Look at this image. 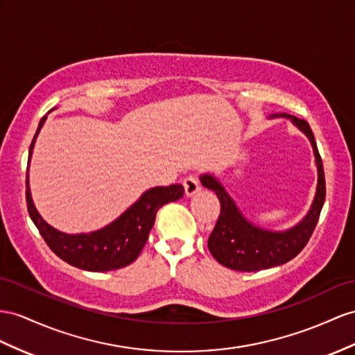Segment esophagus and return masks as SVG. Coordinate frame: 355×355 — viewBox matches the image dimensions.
Segmentation results:
<instances>
[{"label": "esophagus", "instance_id": "1", "mask_svg": "<svg viewBox=\"0 0 355 355\" xmlns=\"http://www.w3.org/2000/svg\"><path fill=\"white\" fill-rule=\"evenodd\" d=\"M183 186H184V193L187 198L190 196H195L199 190H201V186L198 183V178L195 175H190L183 181Z\"/></svg>", "mask_w": 355, "mask_h": 355}]
</instances>
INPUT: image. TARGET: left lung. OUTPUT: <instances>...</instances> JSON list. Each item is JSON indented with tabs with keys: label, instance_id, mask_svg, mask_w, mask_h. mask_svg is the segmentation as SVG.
Listing matches in <instances>:
<instances>
[{
	"label": "left lung",
	"instance_id": "1",
	"mask_svg": "<svg viewBox=\"0 0 355 355\" xmlns=\"http://www.w3.org/2000/svg\"><path fill=\"white\" fill-rule=\"evenodd\" d=\"M288 118L311 141L318 171L316 192L311 208L297 225L285 231H271L252 223L241 213L223 184L211 174L199 177L201 184L216 192L220 201V216L208 239V249L216 261L235 271H259L286 264L307 244L318 223L325 201V178L320 153L311 125L289 114H272L270 118Z\"/></svg>",
	"mask_w": 355,
	"mask_h": 355
}]
</instances>
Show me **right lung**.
<instances>
[{
	"label": "right lung",
	"instance_id": "add662e5",
	"mask_svg": "<svg viewBox=\"0 0 355 355\" xmlns=\"http://www.w3.org/2000/svg\"><path fill=\"white\" fill-rule=\"evenodd\" d=\"M44 115L34 135L30 147L28 163L31 162L35 138L46 121ZM26 207L34 225L37 226L42 237L46 241L57 257L67 264L87 271H111L123 268L139 257L141 250L147 243L148 234L153 228L159 208L168 202H174L183 198L184 187L181 184H172L168 187H151L144 192L133 205L116 217L114 222L93 232L83 234H66L51 226L39 214L35 208L31 190L30 177L26 171Z\"/></svg>",
	"mask_w": 355,
	"mask_h": 355
}]
</instances>
